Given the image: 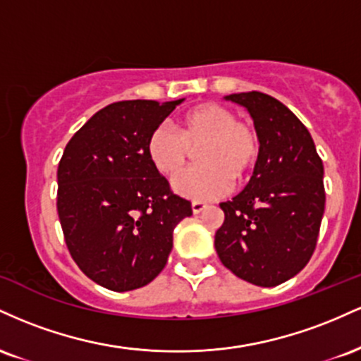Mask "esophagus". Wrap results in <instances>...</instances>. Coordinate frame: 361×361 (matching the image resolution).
Listing matches in <instances>:
<instances>
[{"label": "esophagus", "mask_w": 361, "mask_h": 361, "mask_svg": "<svg viewBox=\"0 0 361 361\" xmlns=\"http://www.w3.org/2000/svg\"><path fill=\"white\" fill-rule=\"evenodd\" d=\"M205 209H207V204H204V202H192V210H193V214L204 212Z\"/></svg>", "instance_id": "obj_1"}]
</instances>
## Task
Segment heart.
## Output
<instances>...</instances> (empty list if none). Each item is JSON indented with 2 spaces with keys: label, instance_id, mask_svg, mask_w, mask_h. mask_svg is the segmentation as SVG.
Segmentation results:
<instances>
[{
  "label": "heart",
  "instance_id": "b5f03b06",
  "mask_svg": "<svg viewBox=\"0 0 361 361\" xmlns=\"http://www.w3.org/2000/svg\"><path fill=\"white\" fill-rule=\"evenodd\" d=\"M200 147L199 166L173 180V190L195 202L221 198L250 175L261 151L258 132L239 122L219 103H200L178 118V134L157 127L147 139V157L157 171L173 176L184 166L189 149Z\"/></svg>",
  "mask_w": 361,
  "mask_h": 361
}]
</instances>
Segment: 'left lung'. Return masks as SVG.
<instances>
[{"mask_svg": "<svg viewBox=\"0 0 361 361\" xmlns=\"http://www.w3.org/2000/svg\"><path fill=\"white\" fill-rule=\"evenodd\" d=\"M226 100L250 111L261 151L246 188L221 204L226 219L215 250L235 276L275 287L295 276L316 250L324 166L307 128L276 98L247 91Z\"/></svg>", "mask_w": 361, "mask_h": 361, "instance_id": "8db88e82", "label": "left lung"}]
</instances>
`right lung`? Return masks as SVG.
<instances>
[{"instance_id":"1","label":"right lung","mask_w":361,"mask_h":361,"mask_svg":"<svg viewBox=\"0 0 361 361\" xmlns=\"http://www.w3.org/2000/svg\"><path fill=\"white\" fill-rule=\"evenodd\" d=\"M183 102L127 100L91 117L57 168V214L73 259L88 279L128 292L159 275L192 204L147 157L151 132Z\"/></svg>"}]
</instances>
